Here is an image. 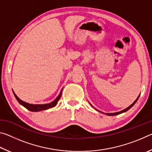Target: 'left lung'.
<instances>
[{"instance_id": "obj_1", "label": "left lung", "mask_w": 152, "mask_h": 152, "mask_svg": "<svg viewBox=\"0 0 152 152\" xmlns=\"http://www.w3.org/2000/svg\"><path fill=\"white\" fill-rule=\"evenodd\" d=\"M139 97H140V96H139L138 97H137V99L135 100V102H133V103L132 104H131L129 107H128L127 108H126L125 109H124V110H121V111H120V112H117V113H107V115H109V116H113V115H119V114H121V113H124V112H126L127 111V110H128L129 109H131V108H132L133 105L135 104V103L136 102H137V101L138 100V99H139ZM92 106V105H91Z\"/></svg>"}]
</instances>
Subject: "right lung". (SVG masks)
<instances>
[{
	"label": "right lung",
	"instance_id": "right-lung-1",
	"mask_svg": "<svg viewBox=\"0 0 152 152\" xmlns=\"http://www.w3.org/2000/svg\"><path fill=\"white\" fill-rule=\"evenodd\" d=\"M61 91H62V90L61 91L60 94H59V96L56 98V99L53 102H50V103L44 104H33L27 103V102H25L24 101H23L22 100H20L19 98L14 93V92H13V93H14L15 98H16V99L17 100V101L19 102L20 104L23 105L24 107L26 108V109L31 110V111H40V110H46V109H50V108H52L53 107H55L56 104L58 103V101L60 100V97L61 96Z\"/></svg>",
	"mask_w": 152,
	"mask_h": 152
}]
</instances>
